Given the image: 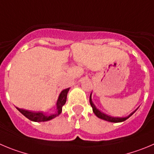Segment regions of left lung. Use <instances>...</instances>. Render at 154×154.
Returning a JSON list of instances; mask_svg holds the SVG:
<instances>
[{"label":"left lung","instance_id":"left-lung-1","mask_svg":"<svg viewBox=\"0 0 154 154\" xmlns=\"http://www.w3.org/2000/svg\"><path fill=\"white\" fill-rule=\"evenodd\" d=\"M91 96H92V93L90 94V105H91L92 108H93V112H94V114L96 115L97 117L100 118V119H103V120H105V121H107V122H115V123L122 122H124V121L127 120V119H128L129 117H131V116L132 115L134 114V113L137 111V109H138V108H137V109H135L134 112H132L131 113L129 116H126V117H112V116H108V115H106V113H104V112H103L100 111V110H99L96 107V106L93 104V101H92V97H91Z\"/></svg>","mask_w":154,"mask_h":154}]
</instances>
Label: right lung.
<instances>
[{
  "mask_svg": "<svg viewBox=\"0 0 154 154\" xmlns=\"http://www.w3.org/2000/svg\"><path fill=\"white\" fill-rule=\"evenodd\" d=\"M70 88L65 89L62 90L61 93L59 94V97L56 103V112L54 113L51 114H46L43 112H32L29 110L23 109H19L17 107V110L20 112L22 113L25 117L32 122H47V121L51 120L52 119H54L55 117L59 116L62 111V106L65 104L66 100H67V95L68 93Z\"/></svg>",
  "mask_w": 154,
  "mask_h": 154,
  "instance_id": "right-lung-1",
  "label": "right lung"
}]
</instances>
